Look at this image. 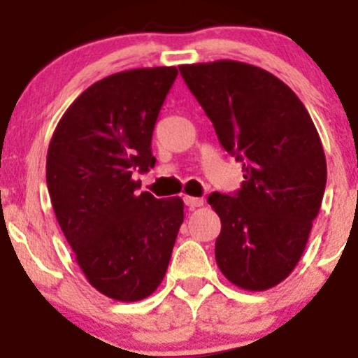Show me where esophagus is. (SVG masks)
Instances as JSON below:
<instances>
[{"label": "esophagus", "mask_w": 358, "mask_h": 358, "mask_svg": "<svg viewBox=\"0 0 358 358\" xmlns=\"http://www.w3.org/2000/svg\"><path fill=\"white\" fill-rule=\"evenodd\" d=\"M183 202H185V206H189V208H199V206L204 204V201L199 199V197H190V196H185L183 197Z\"/></svg>", "instance_id": "34e87169"}]
</instances>
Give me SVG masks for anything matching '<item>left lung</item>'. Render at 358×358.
Segmentation results:
<instances>
[{"instance_id": "8db88e82", "label": "left lung", "mask_w": 358, "mask_h": 358, "mask_svg": "<svg viewBox=\"0 0 358 358\" xmlns=\"http://www.w3.org/2000/svg\"><path fill=\"white\" fill-rule=\"evenodd\" d=\"M178 69L223 149L243 162L241 189L208 197L222 220L216 263L243 289H270L298 265L322 204L319 133L296 93L265 69L236 60Z\"/></svg>"}]
</instances>
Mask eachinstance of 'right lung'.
I'll return each mask as SVG.
<instances>
[{"label":"right lung","instance_id":"add662e5","mask_svg":"<svg viewBox=\"0 0 358 358\" xmlns=\"http://www.w3.org/2000/svg\"><path fill=\"white\" fill-rule=\"evenodd\" d=\"M176 67L133 69L86 88L57 124L46 183L59 225L88 282L117 301L157 289L183 222L180 197L136 194L154 168L152 133Z\"/></svg>","mask_w":358,"mask_h":358}]
</instances>
